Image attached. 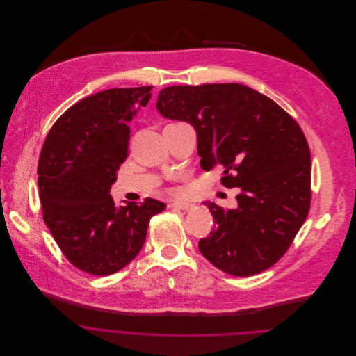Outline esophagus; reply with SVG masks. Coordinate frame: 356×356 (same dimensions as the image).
I'll return each instance as SVG.
<instances>
[{
	"instance_id": "34e87169",
	"label": "esophagus",
	"mask_w": 356,
	"mask_h": 356,
	"mask_svg": "<svg viewBox=\"0 0 356 356\" xmlns=\"http://www.w3.org/2000/svg\"><path fill=\"white\" fill-rule=\"evenodd\" d=\"M171 207L179 209V210H184V211H188V210H192V209L195 207V203H192V202H185V200H179V202L171 203Z\"/></svg>"
}]
</instances>
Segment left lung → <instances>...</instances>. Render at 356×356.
Wrapping results in <instances>:
<instances>
[{
    "label": "left lung",
    "instance_id": "1",
    "mask_svg": "<svg viewBox=\"0 0 356 356\" xmlns=\"http://www.w3.org/2000/svg\"><path fill=\"white\" fill-rule=\"evenodd\" d=\"M156 106L164 118L193 126L204 171L223 165V185L240 188L234 209L203 202L215 230L199 241L202 255L234 276L277 262L305 223L312 197L310 150L296 120L241 84L167 87Z\"/></svg>",
    "mask_w": 356,
    "mask_h": 356
}]
</instances>
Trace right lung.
<instances>
[{"instance_id":"obj_1","label":"right lung","mask_w":356,"mask_h":356,"mask_svg":"<svg viewBox=\"0 0 356 356\" xmlns=\"http://www.w3.org/2000/svg\"><path fill=\"white\" fill-rule=\"evenodd\" d=\"M153 87L112 88L81 99L50 129L38 164L43 219L79 269L112 275L141 250L150 219L165 203L147 197L116 206L111 185L127 157L133 116Z\"/></svg>"}]
</instances>
